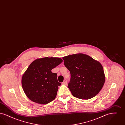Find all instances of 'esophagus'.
I'll return each mask as SVG.
<instances>
[{"mask_svg": "<svg viewBox=\"0 0 125 125\" xmlns=\"http://www.w3.org/2000/svg\"><path fill=\"white\" fill-rule=\"evenodd\" d=\"M67 81H66V79H65L64 80V81H63V82L62 83V84L63 85H66L67 84Z\"/></svg>", "mask_w": 125, "mask_h": 125, "instance_id": "1", "label": "esophagus"}]
</instances>
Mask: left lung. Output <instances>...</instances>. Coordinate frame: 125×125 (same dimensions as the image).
<instances>
[{
	"label": "left lung",
	"instance_id": "left-lung-1",
	"mask_svg": "<svg viewBox=\"0 0 125 125\" xmlns=\"http://www.w3.org/2000/svg\"><path fill=\"white\" fill-rule=\"evenodd\" d=\"M71 74L68 88L72 94L81 99H89L96 95L105 82L101 64L89 56L79 53L63 58Z\"/></svg>",
	"mask_w": 125,
	"mask_h": 125
}]
</instances>
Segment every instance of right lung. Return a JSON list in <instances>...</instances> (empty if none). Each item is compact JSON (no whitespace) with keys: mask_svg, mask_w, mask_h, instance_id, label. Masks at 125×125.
<instances>
[{"mask_svg":"<svg viewBox=\"0 0 125 125\" xmlns=\"http://www.w3.org/2000/svg\"><path fill=\"white\" fill-rule=\"evenodd\" d=\"M62 61L59 58L46 57L31 63L21 80L23 89L30 100L47 104L55 98L61 83L58 81L57 74L52 70Z\"/></svg>","mask_w":125,"mask_h":125,"instance_id":"1","label":"right lung"}]
</instances>
